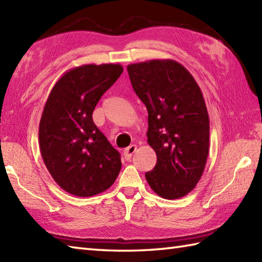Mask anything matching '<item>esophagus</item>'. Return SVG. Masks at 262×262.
<instances>
[{"label":"esophagus","instance_id":"34e87169","mask_svg":"<svg viewBox=\"0 0 262 262\" xmlns=\"http://www.w3.org/2000/svg\"><path fill=\"white\" fill-rule=\"evenodd\" d=\"M136 151V145H130V146H128L127 148H125V151H124V158H125V160H130L132 159V155L134 154V152Z\"/></svg>","mask_w":262,"mask_h":262}]
</instances>
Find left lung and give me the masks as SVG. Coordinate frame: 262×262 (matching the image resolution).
I'll list each match as a JSON object with an SVG mask.
<instances>
[{"mask_svg": "<svg viewBox=\"0 0 262 262\" xmlns=\"http://www.w3.org/2000/svg\"><path fill=\"white\" fill-rule=\"evenodd\" d=\"M128 74L148 113L147 143L157 165L145 178L160 197L178 199L202 178L209 152V117L197 82L173 59L129 64Z\"/></svg>", "mask_w": 262, "mask_h": 262, "instance_id": "8db88e82", "label": "left lung"}]
</instances>
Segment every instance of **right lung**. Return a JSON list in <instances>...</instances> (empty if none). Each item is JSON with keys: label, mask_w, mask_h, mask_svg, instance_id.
Here are the masks:
<instances>
[{"label": "right lung", "mask_w": 262, "mask_h": 262, "mask_svg": "<svg viewBox=\"0 0 262 262\" xmlns=\"http://www.w3.org/2000/svg\"><path fill=\"white\" fill-rule=\"evenodd\" d=\"M120 64H85L55 83L39 122V146L57 185L77 197L98 194L115 182L119 152L94 125L92 113L122 73Z\"/></svg>", "instance_id": "right-lung-1"}]
</instances>
